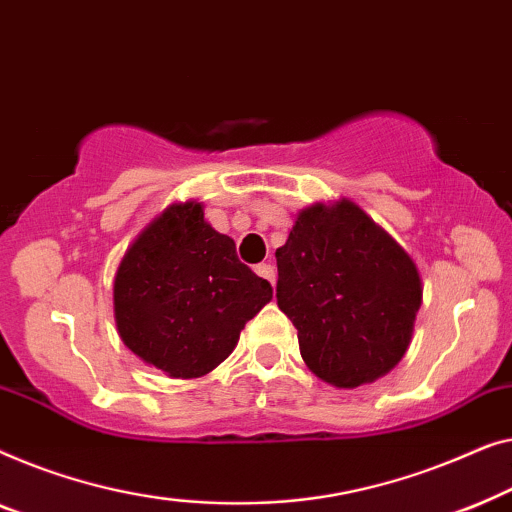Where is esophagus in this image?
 <instances>
[{
  "mask_svg": "<svg viewBox=\"0 0 512 512\" xmlns=\"http://www.w3.org/2000/svg\"><path fill=\"white\" fill-rule=\"evenodd\" d=\"M255 273H257V276H262L264 280H269L271 285L276 283V271H273L271 264H257L255 266Z\"/></svg>",
  "mask_w": 512,
  "mask_h": 512,
  "instance_id": "34e87169",
  "label": "esophagus"
}]
</instances>
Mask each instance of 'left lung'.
<instances>
[{
    "mask_svg": "<svg viewBox=\"0 0 512 512\" xmlns=\"http://www.w3.org/2000/svg\"><path fill=\"white\" fill-rule=\"evenodd\" d=\"M278 308L308 369L352 390L406 355L422 304L417 266L355 201L313 204L276 250Z\"/></svg>",
    "mask_w": 512,
    "mask_h": 512,
    "instance_id": "8db88e82",
    "label": "left lung"
}]
</instances>
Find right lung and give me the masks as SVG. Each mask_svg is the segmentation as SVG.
I'll list each match as a JSON object with an SVG mask.
<instances>
[{"label":"right lung","instance_id":"1","mask_svg":"<svg viewBox=\"0 0 512 512\" xmlns=\"http://www.w3.org/2000/svg\"><path fill=\"white\" fill-rule=\"evenodd\" d=\"M273 290L204 220L199 201L171 204L136 236L113 280L122 343L171 378H199L232 355Z\"/></svg>","mask_w":512,"mask_h":512}]
</instances>
